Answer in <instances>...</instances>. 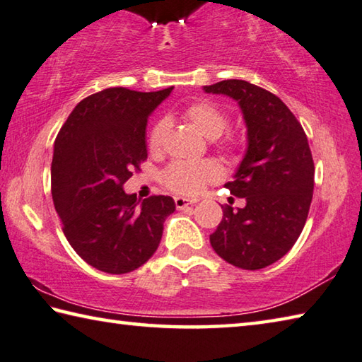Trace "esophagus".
<instances>
[{"label": "esophagus", "instance_id": "34e87169", "mask_svg": "<svg viewBox=\"0 0 362 362\" xmlns=\"http://www.w3.org/2000/svg\"><path fill=\"white\" fill-rule=\"evenodd\" d=\"M192 202L189 199H185V197H175V205L177 210H185V208H187L189 205H191Z\"/></svg>", "mask_w": 362, "mask_h": 362}]
</instances>
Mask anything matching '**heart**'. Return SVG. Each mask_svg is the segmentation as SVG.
<instances>
[{
    "mask_svg": "<svg viewBox=\"0 0 362 362\" xmlns=\"http://www.w3.org/2000/svg\"><path fill=\"white\" fill-rule=\"evenodd\" d=\"M186 119L197 129L202 135L208 139L218 138L221 133L226 130L227 120L226 114L219 110L216 105L210 101H195L186 106L185 110ZM167 120L158 119L152 125L148 136V146L151 151H158L163 144L165 133H167ZM235 138L224 139V149L232 151L235 148ZM221 177V167L213 160H202V162H173L170 163L167 170L163 171L162 181L167 189L171 192L182 194V195H194L197 194L205 185L218 181Z\"/></svg>",
    "mask_w": 362,
    "mask_h": 362,
    "instance_id": "obj_1",
    "label": "heart"
}]
</instances>
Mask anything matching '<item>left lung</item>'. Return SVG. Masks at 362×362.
<instances>
[{
    "mask_svg": "<svg viewBox=\"0 0 362 362\" xmlns=\"http://www.w3.org/2000/svg\"><path fill=\"white\" fill-rule=\"evenodd\" d=\"M204 88L237 100L248 129V149L226 185L245 206H223L210 243L238 269H264L293 248L305 226L315 185L308 139L289 107L262 87L227 79Z\"/></svg>",
    "mask_w": 362,
    "mask_h": 362,
    "instance_id": "obj_1",
    "label": "left lung"
}]
</instances>
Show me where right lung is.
<instances>
[{
    "mask_svg": "<svg viewBox=\"0 0 362 362\" xmlns=\"http://www.w3.org/2000/svg\"><path fill=\"white\" fill-rule=\"evenodd\" d=\"M171 90L110 87L88 95L55 138L50 185L63 233L88 265L106 274L141 267L175 211L168 195H151L139 205L122 189L148 158V116Z\"/></svg>",
    "mask_w": 362,
    "mask_h": 362,
    "instance_id": "add662e5",
    "label": "right lung"
}]
</instances>
